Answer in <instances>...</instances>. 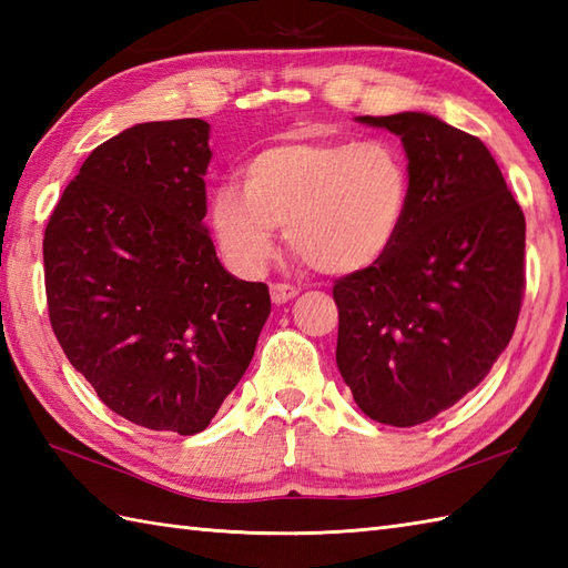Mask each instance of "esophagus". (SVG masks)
<instances>
[{
  "label": "esophagus",
  "mask_w": 568,
  "mask_h": 568,
  "mask_svg": "<svg viewBox=\"0 0 568 568\" xmlns=\"http://www.w3.org/2000/svg\"><path fill=\"white\" fill-rule=\"evenodd\" d=\"M297 295H300V287H295V285H285V283H273L271 285V300L275 305L291 303V300L297 297Z\"/></svg>",
  "instance_id": "esophagus-1"
}]
</instances>
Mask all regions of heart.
Returning a JSON list of instances; mask_svg holds the SVG:
<instances>
[{
    "label": "heart",
    "instance_id": "obj_1",
    "mask_svg": "<svg viewBox=\"0 0 568 568\" xmlns=\"http://www.w3.org/2000/svg\"><path fill=\"white\" fill-rule=\"evenodd\" d=\"M413 178L405 153L385 139L281 141L241 168V187L220 185L210 224L224 258L261 273L275 256L277 226L293 251L329 275L381 263L400 239Z\"/></svg>",
    "mask_w": 568,
    "mask_h": 568
}]
</instances>
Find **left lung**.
<instances>
[{
  "label": "left lung",
  "instance_id": "1",
  "mask_svg": "<svg viewBox=\"0 0 568 568\" xmlns=\"http://www.w3.org/2000/svg\"><path fill=\"white\" fill-rule=\"evenodd\" d=\"M356 122L400 136L413 202L388 256L334 283L336 366L361 413L415 427L474 390L510 344L525 214L480 139L425 112Z\"/></svg>",
  "mask_w": 568,
  "mask_h": 568
}]
</instances>
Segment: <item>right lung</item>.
<instances>
[{
	"mask_svg": "<svg viewBox=\"0 0 568 568\" xmlns=\"http://www.w3.org/2000/svg\"><path fill=\"white\" fill-rule=\"evenodd\" d=\"M202 119L136 124L82 163L43 236L48 317L100 400L134 425L197 434L244 376L265 283L216 258L204 226Z\"/></svg>",
	"mask_w": 568,
	"mask_h": 568,
	"instance_id": "obj_1",
	"label": "right lung"
}]
</instances>
